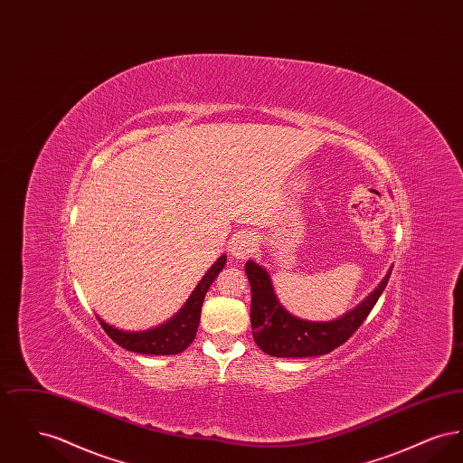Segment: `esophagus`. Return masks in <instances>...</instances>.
<instances>
[{"label": "esophagus", "instance_id": "obj_1", "mask_svg": "<svg viewBox=\"0 0 463 463\" xmlns=\"http://www.w3.org/2000/svg\"><path fill=\"white\" fill-rule=\"evenodd\" d=\"M253 250H255V240L244 232L236 234L232 238V241L229 242V251H231L232 259L241 260V262L253 253Z\"/></svg>", "mask_w": 463, "mask_h": 463}]
</instances>
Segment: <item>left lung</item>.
Wrapping results in <instances>:
<instances>
[{
    "label": "left lung",
    "mask_w": 463,
    "mask_h": 463,
    "mask_svg": "<svg viewBox=\"0 0 463 463\" xmlns=\"http://www.w3.org/2000/svg\"><path fill=\"white\" fill-rule=\"evenodd\" d=\"M244 270L251 287L250 319L255 344L274 357H312L331 353L353 336L389 283L392 265L359 306L331 321H308L293 316L278 300L265 267L248 260Z\"/></svg>",
    "instance_id": "obj_1"
}]
</instances>
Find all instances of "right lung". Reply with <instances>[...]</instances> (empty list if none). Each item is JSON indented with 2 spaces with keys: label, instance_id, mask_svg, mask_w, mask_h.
Returning a JSON list of instances; mask_svg holds the SVG:
<instances>
[{
  "label": "right lung",
  "instance_id": "obj_1",
  "mask_svg": "<svg viewBox=\"0 0 463 463\" xmlns=\"http://www.w3.org/2000/svg\"><path fill=\"white\" fill-rule=\"evenodd\" d=\"M225 262H227V257L221 255L219 260L212 265L208 272L201 278V281L193 289L191 297L187 298V302L182 306V308L159 326L142 331L119 330L97 316L99 323L119 347L130 353L149 354V355H175V354L184 353L196 338L204 295L208 288L212 287V283L217 279V276L221 274Z\"/></svg>",
  "mask_w": 463,
  "mask_h": 463
}]
</instances>
